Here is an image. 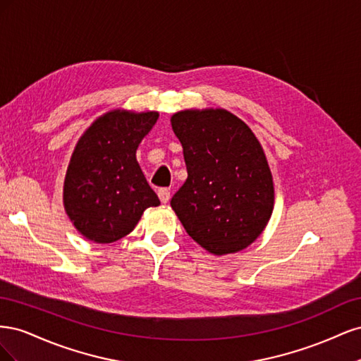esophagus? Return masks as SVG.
I'll return each mask as SVG.
<instances>
[{"mask_svg":"<svg viewBox=\"0 0 361 361\" xmlns=\"http://www.w3.org/2000/svg\"><path fill=\"white\" fill-rule=\"evenodd\" d=\"M158 197L162 203H169L171 195H170V191L167 188H161V190H158Z\"/></svg>","mask_w":361,"mask_h":361,"instance_id":"obj_1","label":"esophagus"}]
</instances>
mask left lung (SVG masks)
<instances>
[{"mask_svg": "<svg viewBox=\"0 0 361 361\" xmlns=\"http://www.w3.org/2000/svg\"><path fill=\"white\" fill-rule=\"evenodd\" d=\"M170 122L188 171L170 202L185 231L215 256L247 248L274 209V182L257 137L224 108L182 110Z\"/></svg>", "mask_w": 361, "mask_h": 361, "instance_id": "obj_1", "label": "left lung"}]
</instances>
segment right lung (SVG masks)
<instances>
[{
  "instance_id": "obj_1",
  "label": "right lung",
  "mask_w": 361,
  "mask_h": 361,
  "mask_svg": "<svg viewBox=\"0 0 361 361\" xmlns=\"http://www.w3.org/2000/svg\"><path fill=\"white\" fill-rule=\"evenodd\" d=\"M158 111L111 110L76 143L63 183V206L85 239L111 244L135 228L147 207L159 206L137 161V149Z\"/></svg>"
}]
</instances>
